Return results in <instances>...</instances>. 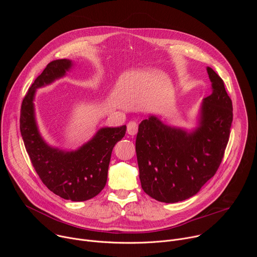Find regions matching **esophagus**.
<instances>
[{
    "label": "esophagus",
    "mask_w": 257,
    "mask_h": 257,
    "mask_svg": "<svg viewBox=\"0 0 257 257\" xmlns=\"http://www.w3.org/2000/svg\"><path fill=\"white\" fill-rule=\"evenodd\" d=\"M137 131H138V125H137V123L135 122V121H130L129 123H128V125H127V133L129 134V135H135L136 133H137Z\"/></svg>",
    "instance_id": "34e87169"
}]
</instances>
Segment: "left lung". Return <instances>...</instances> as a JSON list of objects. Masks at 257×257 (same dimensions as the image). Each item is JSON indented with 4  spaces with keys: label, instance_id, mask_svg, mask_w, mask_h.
I'll list each match as a JSON object with an SVG mask.
<instances>
[{
    "label": "left lung",
    "instance_id": "1",
    "mask_svg": "<svg viewBox=\"0 0 257 257\" xmlns=\"http://www.w3.org/2000/svg\"><path fill=\"white\" fill-rule=\"evenodd\" d=\"M212 92L202 99L192 129L173 126L150 114L135 142L143 191L174 203L199 192L222 162L233 121V105L223 79L207 68Z\"/></svg>",
    "mask_w": 257,
    "mask_h": 257
}]
</instances>
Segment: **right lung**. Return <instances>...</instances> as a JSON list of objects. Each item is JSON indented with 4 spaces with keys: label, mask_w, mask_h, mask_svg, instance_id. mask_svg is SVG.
<instances>
[{
    "label": "right lung",
    "mask_w": 257,
    "mask_h": 257,
    "mask_svg": "<svg viewBox=\"0 0 257 257\" xmlns=\"http://www.w3.org/2000/svg\"><path fill=\"white\" fill-rule=\"evenodd\" d=\"M74 65L69 59L55 60L34 80L22 101L20 132L30 161L44 184L64 199L85 201L96 196L105 186L113 149L125 136L127 127H101L76 150H62L46 141L35 115L36 90L65 77Z\"/></svg>",
    "instance_id": "obj_1"
}]
</instances>
